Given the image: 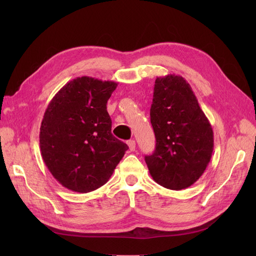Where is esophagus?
<instances>
[{
  "instance_id": "1",
  "label": "esophagus",
  "mask_w": 256,
  "mask_h": 256,
  "mask_svg": "<svg viewBox=\"0 0 256 256\" xmlns=\"http://www.w3.org/2000/svg\"><path fill=\"white\" fill-rule=\"evenodd\" d=\"M127 144H128L129 150H130L131 152H134V150H136V141H134V140H129V141L127 142Z\"/></svg>"
}]
</instances>
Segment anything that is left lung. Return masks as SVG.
<instances>
[{"label": "left lung", "mask_w": 256, "mask_h": 256, "mask_svg": "<svg viewBox=\"0 0 256 256\" xmlns=\"http://www.w3.org/2000/svg\"><path fill=\"white\" fill-rule=\"evenodd\" d=\"M150 122L156 147L145 162L154 180L172 190L190 187L210 161L214 132L182 76L168 74L154 81Z\"/></svg>", "instance_id": "left-lung-1"}]
</instances>
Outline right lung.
Returning <instances> with one entry per match:
<instances>
[{"label":"right lung","mask_w":256,"mask_h":256,"mask_svg":"<svg viewBox=\"0 0 256 256\" xmlns=\"http://www.w3.org/2000/svg\"><path fill=\"white\" fill-rule=\"evenodd\" d=\"M118 83L81 76L52 98L40 126L42 156L63 187L80 193L104 186L128 150L112 132L106 102Z\"/></svg>","instance_id":"add662e5"}]
</instances>
